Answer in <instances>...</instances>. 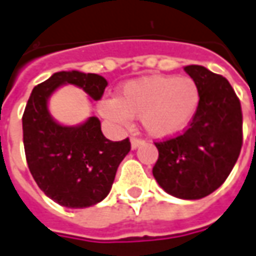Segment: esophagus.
<instances>
[{"label": "esophagus", "mask_w": 256, "mask_h": 256, "mask_svg": "<svg viewBox=\"0 0 256 256\" xmlns=\"http://www.w3.org/2000/svg\"><path fill=\"white\" fill-rule=\"evenodd\" d=\"M142 142H144V141L140 140V138H137V137H132V148H133V150L138 148Z\"/></svg>", "instance_id": "34e87169"}]
</instances>
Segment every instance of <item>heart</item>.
I'll return each instance as SVG.
<instances>
[{"mask_svg": "<svg viewBox=\"0 0 256 256\" xmlns=\"http://www.w3.org/2000/svg\"><path fill=\"white\" fill-rule=\"evenodd\" d=\"M200 105V90L194 80L174 76H152L130 82L120 97L104 98L100 112L116 124H128L130 116H141L146 133L172 137L192 122Z\"/></svg>", "mask_w": 256, "mask_h": 256, "instance_id": "heart-1", "label": "heart"}]
</instances>
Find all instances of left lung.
Here are the masks:
<instances>
[{"instance_id": "8db88e82", "label": "left lung", "mask_w": 256, "mask_h": 256, "mask_svg": "<svg viewBox=\"0 0 256 256\" xmlns=\"http://www.w3.org/2000/svg\"><path fill=\"white\" fill-rule=\"evenodd\" d=\"M200 90V105L183 133L158 141L155 180L170 196L200 200L219 188L242 146V112L228 78L200 65L186 66Z\"/></svg>"}]
</instances>
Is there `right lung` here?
<instances>
[{"label":"right lung","instance_id":"right-lung-1","mask_svg":"<svg viewBox=\"0 0 256 256\" xmlns=\"http://www.w3.org/2000/svg\"><path fill=\"white\" fill-rule=\"evenodd\" d=\"M74 84L101 100L106 80L96 73H54L32 91L22 118L28 170L44 194L66 208H87L110 194L118 166L130 151V140H108L96 116L68 128L54 120L48 97L60 86Z\"/></svg>","mask_w":256,"mask_h":256}]
</instances>
